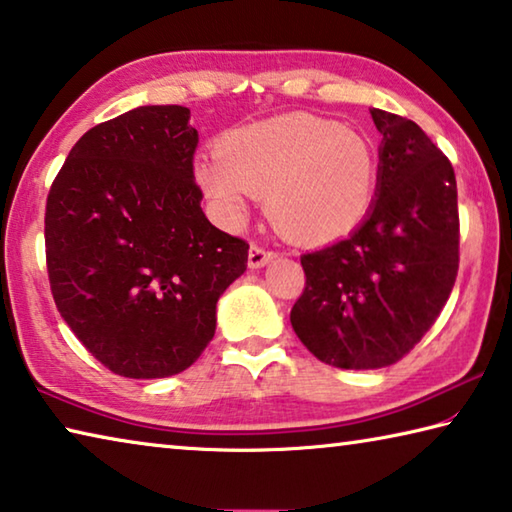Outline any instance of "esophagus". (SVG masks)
<instances>
[{"label": "esophagus", "mask_w": 512, "mask_h": 512, "mask_svg": "<svg viewBox=\"0 0 512 512\" xmlns=\"http://www.w3.org/2000/svg\"><path fill=\"white\" fill-rule=\"evenodd\" d=\"M273 257H275L273 250H268L262 244H253V246H250V250H248V266L250 268H262V266H266L268 262H271Z\"/></svg>", "instance_id": "obj_1"}]
</instances>
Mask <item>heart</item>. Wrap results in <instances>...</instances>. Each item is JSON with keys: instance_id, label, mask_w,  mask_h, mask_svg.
Returning <instances> with one entry per match:
<instances>
[{"instance_id": "b5f03b06", "label": "heart", "mask_w": 512, "mask_h": 512, "mask_svg": "<svg viewBox=\"0 0 512 512\" xmlns=\"http://www.w3.org/2000/svg\"><path fill=\"white\" fill-rule=\"evenodd\" d=\"M219 155L194 164L196 183L219 210L241 219L253 194H266L273 223L293 239L327 241L368 212L377 160L359 133L293 115L225 133Z\"/></svg>"}]
</instances>
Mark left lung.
Masks as SVG:
<instances>
[{
  "label": "left lung",
  "instance_id": "obj_1",
  "mask_svg": "<svg viewBox=\"0 0 512 512\" xmlns=\"http://www.w3.org/2000/svg\"><path fill=\"white\" fill-rule=\"evenodd\" d=\"M381 133L377 196L350 237L300 257L298 339L345 370L400 361L443 311L458 273L452 162L415 121L370 110Z\"/></svg>",
  "mask_w": 512,
  "mask_h": 512
}]
</instances>
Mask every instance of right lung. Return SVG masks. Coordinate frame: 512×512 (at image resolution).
<instances>
[{
    "mask_svg": "<svg viewBox=\"0 0 512 512\" xmlns=\"http://www.w3.org/2000/svg\"><path fill=\"white\" fill-rule=\"evenodd\" d=\"M189 108L142 106L90 128L47 196L45 253L60 316L131 379L178 375L216 329L248 244L207 221Z\"/></svg>",
    "mask_w": 512,
    "mask_h": 512,
    "instance_id": "1",
    "label": "right lung"
}]
</instances>
